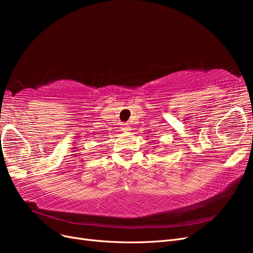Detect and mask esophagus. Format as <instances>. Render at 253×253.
<instances>
[{
    "mask_svg": "<svg viewBox=\"0 0 253 253\" xmlns=\"http://www.w3.org/2000/svg\"><path fill=\"white\" fill-rule=\"evenodd\" d=\"M121 127H122V129H124L125 132H126V131H129V126H128V125L127 124H124L121 126Z\"/></svg>",
    "mask_w": 253,
    "mask_h": 253,
    "instance_id": "esophagus-1",
    "label": "esophagus"
}]
</instances>
